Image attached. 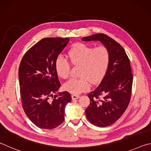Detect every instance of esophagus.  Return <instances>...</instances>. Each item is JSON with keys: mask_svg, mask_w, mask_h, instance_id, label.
Returning <instances> with one entry per match:
<instances>
[{"mask_svg": "<svg viewBox=\"0 0 151 151\" xmlns=\"http://www.w3.org/2000/svg\"><path fill=\"white\" fill-rule=\"evenodd\" d=\"M80 98V96L76 95V94H72V99L73 100H75V99H78Z\"/></svg>", "mask_w": 151, "mask_h": 151, "instance_id": "1", "label": "esophagus"}]
</instances>
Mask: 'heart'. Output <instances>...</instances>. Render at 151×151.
I'll list each match as a JSON object with an SVG mask.
<instances>
[{
  "mask_svg": "<svg viewBox=\"0 0 151 151\" xmlns=\"http://www.w3.org/2000/svg\"><path fill=\"white\" fill-rule=\"evenodd\" d=\"M69 63L80 66V78L70 79L64 85L65 91L77 94L88 90L93 83L101 81L105 76L110 63V54L103 46L94 48L83 43L75 44L66 55ZM55 71L58 77L65 79L69 75L70 66L66 60L58 57L55 61Z\"/></svg>",
  "mask_w": 151,
  "mask_h": 151,
  "instance_id": "heart-1",
  "label": "heart"
}]
</instances>
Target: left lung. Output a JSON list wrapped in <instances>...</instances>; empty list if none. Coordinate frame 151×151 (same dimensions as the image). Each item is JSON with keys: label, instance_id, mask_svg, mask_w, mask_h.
<instances>
[{"label": "left lung", "instance_id": "left-lung-1", "mask_svg": "<svg viewBox=\"0 0 151 151\" xmlns=\"http://www.w3.org/2000/svg\"><path fill=\"white\" fill-rule=\"evenodd\" d=\"M81 40L99 41L110 54L107 72L98 87L88 94L90 104L85 110L88 121L105 127L115 122L129 104L133 78L130 60L122 46L106 35L100 33Z\"/></svg>", "mask_w": 151, "mask_h": 151}]
</instances>
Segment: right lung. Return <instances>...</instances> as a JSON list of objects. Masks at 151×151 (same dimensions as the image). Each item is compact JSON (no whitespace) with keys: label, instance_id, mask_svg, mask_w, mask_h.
Wrapping results in <instances>:
<instances>
[{"label":"right lung","instance_id":"add662e5","mask_svg":"<svg viewBox=\"0 0 151 151\" xmlns=\"http://www.w3.org/2000/svg\"><path fill=\"white\" fill-rule=\"evenodd\" d=\"M69 42L68 38H45L25 53L19 69L20 93L24 112L40 129H52L65 119L66 104L71 101L60 86L55 61Z\"/></svg>","mask_w":151,"mask_h":151}]
</instances>
